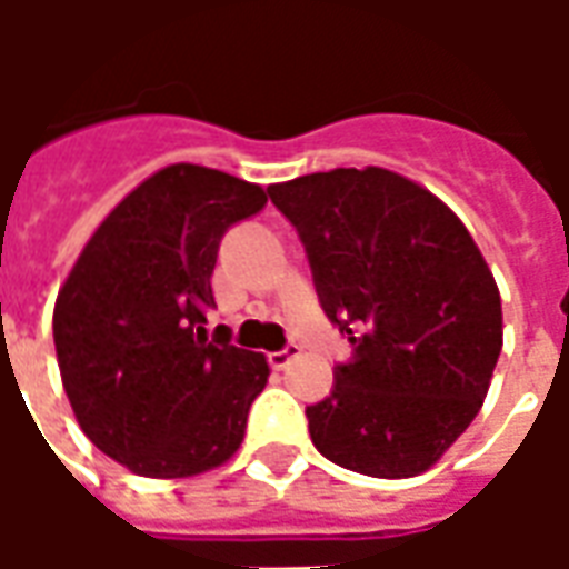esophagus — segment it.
<instances>
[{"instance_id":"esophagus-1","label":"esophagus","mask_w":569,"mask_h":569,"mask_svg":"<svg viewBox=\"0 0 569 569\" xmlns=\"http://www.w3.org/2000/svg\"><path fill=\"white\" fill-rule=\"evenodd\" d=\"M298 357H301V347L286 345L283 350H273V353H268V362H271V369L283 371V369H289V362H292V359H298Z\"/></svg>"}]
</instances>
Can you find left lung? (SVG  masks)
<instances>
[{"label":"left lung","mask_w":569,"mask_h":569,"mask_svg":"<svg viewBox=\"0 0 569 569\" xmlns=\"http://www.w3.org/2000/svg\"><path fill=\"white\" fill-rule=\"evenodd\" d=\"M268 194L353 345L332 393L308 406L310 439L362 476H420L476 420L500 359L488 261L436 194L383 167L298 176Z\"/></svg>","instance_id":"left-lung-1"}]
</instances>
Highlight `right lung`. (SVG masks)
Segmentation results:
<instances>
[{
    "mask_svg": "<svg viewBox=\"0 0 569 569\" xmlns=\"http://www.w3.org/2000/svg\"><path fill=\"white\" fill-rule=\"evenodd\" d=\"M268 191L222 170L170 163L109 212L54 305V347L84 436L146 478L222 466L268 383L261 353L207 335L224 231Z\"/></svg>",
    "mask_w": 569,
    "mask_h": 569,
    "instance_id": "obj_1",
    "label": "right lung"
}]
</instances>
